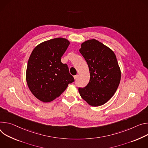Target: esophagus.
<instances>
[{
	"label": "esophagus",
	"instance_id": "34e87169",
	"mask_svg": "<svg viewBox=\"0 0 148 148\" xmlns=\"http://www.w3.org/2000/svg\"><path fill=\"white\" fill-rule=\"evenodd\" d=\"M73 77H74L75 80H77V78H78V77H79V75H76L74 76Z\"/></svg>",
	"mask_w": 148,
	"mask_h": 148
}]
</instances>
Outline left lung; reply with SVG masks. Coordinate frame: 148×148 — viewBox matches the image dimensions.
Masks as SVG:
<instances>
[{"label":"left lung","mask_w":148,"mask_h":148,"mask_svg":"<svg viewBox=\"0 0 148 148\" xmlns=\"http://www.w3.org/2000/svg\"><path fill=\"white\" fill-rule=\"evenodd\" d=\"M79 52L86 61L90 73L87 86L79 88L80 95L89 105L101 106L113 96L120 83L121 72L116 55L96 39L82 43Z\"/></svg>","instance_id":"8db88e82"}]
</instances>
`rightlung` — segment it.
Here are the masks:
<instances>
[{"instance_id": "add662e5", "label": "right lung", "mask_w": 148, "mask_h": 148, "mask_svg": "<svg viewBox=\"0 0 148 148\" xmlns=\"http://www.w3.org/2000/svg\"><path fill=\"white\" fill-rule=\"evenodd\" d=\"M70 42L59 38L43 42L33 50L27 63V86L38 99L49 102L59 97L74 82L68 65L61 58Z\"/></svg>"}]
</instances>
